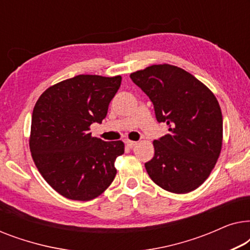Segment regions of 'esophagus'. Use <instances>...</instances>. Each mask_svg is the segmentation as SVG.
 <instances>
[{
  "mask_svg": "<svg viewBox=\"0 0 250 250\" xmlns=\"http://www.w3.org/2000/svg\"><path fill=\"white\" fill-rule=\"evenodd\" d=\"M126 146H128V148H133V146H135L136 145H138V142L136 141H131V140H127V141H125Z\"/></svg>",
  "mask_w": 250,
  "mask_h": 250,
  "instance_id": "esophagus-1",
  "label": "esophagus"
}]
</instances>
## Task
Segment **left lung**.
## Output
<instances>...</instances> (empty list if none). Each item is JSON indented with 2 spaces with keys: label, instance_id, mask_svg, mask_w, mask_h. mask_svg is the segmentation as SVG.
<instances>
[{
  "label": "left lung",
  "instance_id": "obj_1",
  "mask_svg": "<svg viewBox=\"0 0 250 250\" xmlns=\"http://www.w3.org/2000/svg\"><path fill=\"white\" fill-rule=\"evenodd\" d=\"M129 77L152 101L157 121L169 126V134L153 141L155 156L145 164L150 179L173 193L196 190L222 150L223 118L216 97L193 75L168 63Z\"/></svg>",
  "mask_w": 250,
  "mask_h": 250
}]
</instances>
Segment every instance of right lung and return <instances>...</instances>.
<instances>
[{"instance_id":"right-lung-1","label":"right lung","mask_w":250,"mask_h":250,"mask_svg":"<svg viewBox=\"0 0 250 250\" xmlns=\"http://www.w3.org/2000/svg\"><path fill=\"white\" fill-rule=\"evenodd\" d=\"M121 83L119 75H78L46 88L36 101L29 135L33 160L67 199H94L115 179V160L124 153V142L93 138L90 126L107 116Z\"/></svg>"}]
</instances>
